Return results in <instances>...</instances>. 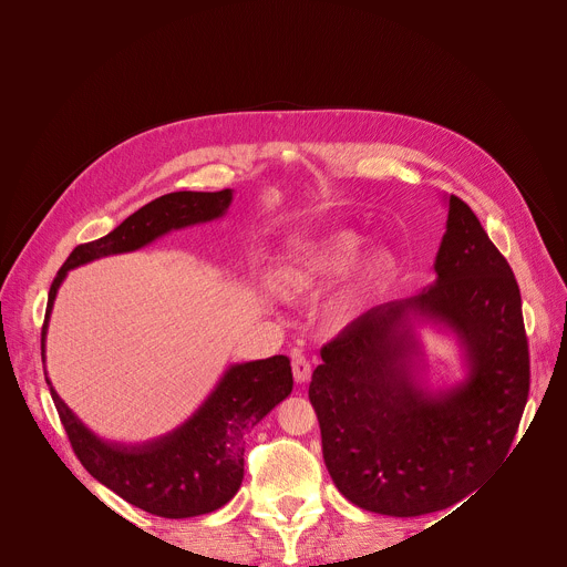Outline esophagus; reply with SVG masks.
Segmentation results:
<instances>
[{"instance_id": "obj_1", "label": "esophagus", "mask_w": 567, "mask_h": 567, "mask_svg": "<svg viewBox=\"0 0 567 567\" xmlns=\"http://www.w3.org/2000/svg\"><path fill=\"white\" fill-rule=\"evenodd\" d=\"M291 372H293V379L299 383H306L312 374V365L310 361L306 359V355L301 351H293L291 353Z\"/></svg>"}]
</instances>
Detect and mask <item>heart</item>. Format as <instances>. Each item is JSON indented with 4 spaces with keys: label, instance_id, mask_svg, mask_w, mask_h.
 <instances>
[{
    "label": "heart",
    "instance_id": "obj_1",
    "mask_svg": "<svg viewBox=\"0 0 567 567\" xmlns=\"http://www.w3.org/2000/svg\"><path fill=\"white\" fill-rule=\"evenodd\" d=\"M365 238L353 229H331L296 248L280 271V287L289 296H312L342 278L361 259ZM395 255L385 248L372 250L359 266L351 285L340 296L344 312L363 306L395 276Z\"/></svg>",
    "mask_w": 567,
    "mask_h": 567
}]
</instances>
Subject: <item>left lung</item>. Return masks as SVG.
Segmentation results:
<instances>
[{"mask_svg":"<svg viewBox=\"0 0 567 567\" xmlns=\"http://www.w3.org/2000/svg\"><path fill=\"white\" fill-rule=\"evenodd\" d=\"M436 280L377 306L321 347L310 402L336 487L363 511L419 517L451 508L508 455L528 400L522 296L511 264L460 197L434 261ZM461 338L470 374L451 392L412 377V319Z\"/></svg>","mask_w":567,"mask_h":567,"instance_id":"1","label":"left lung"}]
</instances>
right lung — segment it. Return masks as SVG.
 I'll return each mask as SVG.
<instances>
[{"instance_id": "obj_1", "label": "right lung", "mask_w": 567, "mask_h": 567, "mask_svg": "<svg viewBox=\"0 0 567 567\" xmlns=\"http://www.w3.org/2000/svg\"><path fill=\"white\" fill-rule=\"evenodd\" d=\"M229 204V188L218 193H169L144 204L107 236L78 246L50 285L41 331L43 361L48 317L56 289L71 268L99 257L137 250L172 229L216 220ZM45 381L59 421L82 466L135 508L167 519L214 513L231 501L244 481L246 436L268 411L291 393L293 385L287 355L236 363L182 427L142 445H118L105 443L89 432L56 395L48 377Z\"/></svg>"}]
</instances>
